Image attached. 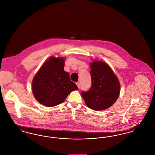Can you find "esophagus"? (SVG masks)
Masks as SVG:
<instances>
[{
	"instance_id": "obj_1",
	"label": "esophagus",
	"mask_w": 155,
	"mask_h": 155,
	"mask_svg": "<svg viewBox=\"0 0 155 155\" xmlns=\"http://www.w3.org/2000/svg\"><path fill=\"white\" fill-rule=\"evenodd\" d=\"M76 85L78 86V87L79 88H80V83L77 82V83H76Z\"/></svg>"
}]
</instances>
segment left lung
Here are the masks:
<instances>
[{
	"mask_svg": "<svg viewBox=\"0 0 155 155\" xmlns=\"http://www.w3.org/2000/svg\"><path fill=\"white\" fill-rule=\"evenodd\" d=\"M91 86L81 93L87 106L95 110L111 107L120 94V83L111 68L106 63L94 61L91 64Z\"/></svg>",
	"mask_w": 155,
	"mask_h": 155,
	"instance_id": "1",
	"label": "left lung"
}]
</instances>
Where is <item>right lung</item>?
I'll list each match as a JSON object with an SVG mask.
<instances>
[{
    "mask_svg": "<svg viewBox=\"0 0 155 155\" xmlns=\"http://www.w3.org/2000/svg\"><path fill=\"white\" fill-rule=\"evenodd\" d=\"M62 58L51 57L41 67L32 81V91L41 104L52 107L62 103L72 91L78 89L64 69Z\"/></svg>",
    "mask_w": 155,
    "mask_h": 155,
    "instance_id": "obj_1",
    "label": "right lung"
}]
</instances>
